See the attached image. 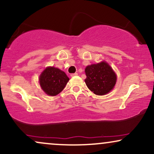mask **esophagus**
<instances>
[{"mask_svg":"<svg viewBox=\"0 0 154 154\" xmlns=\"http://www.w3.org/2000/svg\"><path fill=\"white\" fill-rule=\"evenodd\" d=\"M77 75H78V74L77 73H73V74H71V77H75V76H77Z\"/></svg>","mask_w":154,"mask_h":154,"instance_id":"obj_1","label":"esophagus"}]
</instances>
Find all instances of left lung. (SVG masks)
<instances>
[{
    "instance_id": "8db88e82",
    "label": "left lung",
    "mask_w": 154,
    "mask_h": 154,
    "mask_svg": "<svg viewBox=\"0 0 154 154\" xmlns=\"http://www.w3.org/2000/svg\"><path fill=\"white\" fill-rule=\"evenodd\" d=\"M88 88L97 95H104L114 88L117 76L111 66L105 62L91 64L85 68Z\"/></svg>"
}]
</instances>
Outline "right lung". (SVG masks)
<instances>
[{
	"instance_id": "1",
	"label": "right lung",
	"mask_w": 154,
	"mask_h": 154,
	"mask_svg": "<svg viewBox=\"0 0 154 154\" xmlns=\"http://www.w3.org/2000/svg\"><path fill=\"white\" fill-rule=\"evenodd\" d=\"M69 80L65 72L54 66H48L39 77V84L48 95L55 96L64 90Z\"/></svg>"
}]
</instances>
